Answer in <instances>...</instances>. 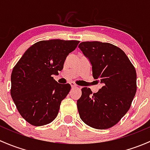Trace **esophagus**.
<instances>
[{"mask_svg":"<svg viewBox=\"0 0 150 150\" xmlns=\"http://www.w3.org/2000/svg\"><path fill=\"white\" fill-rule=\"evenodd\" d=\"M70 84H71V87H72V88L77 87V85H76V84H75L74 82H71V83H70Z\"/></svg>","mask_w":150,"mask_h":150,"instance_id":"esophagus-1","label":"esophagus"}]
</instances>
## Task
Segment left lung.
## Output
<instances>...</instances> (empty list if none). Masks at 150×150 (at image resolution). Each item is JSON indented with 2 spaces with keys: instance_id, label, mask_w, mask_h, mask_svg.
I'll return each instance as SVG.
<instances>
[{
  "instance_id": "obj_1",
  "label": "left lung",
  "mask_w": 150,
  "mask_h": 150,
  "mask_svg": "<svg viewBox=\"0 0 150 150\" xmlns=\"http://www.w3.org/2000/svg\"><path fill=\"white\" fill-rule=\"evenodd\" d=\"M79 48L92 64L94 79L103 84L97 93L81 89L77 100L79 116L94 129H109L130 108L137 92L135 68L125 52L110 43L83 42Z\"/></svg>"
}]
</instances>
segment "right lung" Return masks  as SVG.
I'll return each mask as SVG.
<instances>
[{"label":"right lung","instance_id":"right-lung-1","mask_svg":"<svg viewBox=\"0 0 150 150\" xmlns=\"http://www.w3.org/2000/svg\"><path fill=\"white\" fill-rule=\"evenodd\" d=\"M79 42L58 39L38 42L13 69L11 95L20 115L31 125L48 124L58 115L71 85L59 84L52 75L62 70L66 57Z\"/></svg>","mask_w":150,"mask_h":150}]
</instances>
